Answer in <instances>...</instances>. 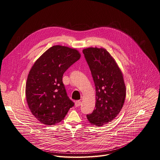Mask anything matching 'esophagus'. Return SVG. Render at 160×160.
Wrapping results in <instances>:
<instances>
[{"instance_id": "obj_1", "label": "esophagus", "mask_w": 160, "mask_h": 160, "mask_svg": "<svg viewBox=\"0 0 160 160\" xmlns=\"http://www.w3.org/2000/svg\"><path fill=\"white\" fill-rule=\"evenodd\" d=\"M75 105L76 107L80 106L81 105V101H76L75 103Z\"/></svg>"}]
</instances>
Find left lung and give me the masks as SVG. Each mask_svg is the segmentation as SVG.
<instances>
[{
    "label": "left lung",
    "instance_id": "8db88e82",
    "mask_svg": "<svg viewBox=\"0 0 160 160\" xmlns=\"http://www.w3.org/2000/svg\"><path fill=\"white\" fill-rule=\"evenodd\" d=\"M83 53L96 87V108L87 118L92 125L102 126L115 119L123 108L126 96L123 73L105 49L88 48Z\"/></svg>",
    "mask_w": 160,
    "mask_h": 160
}]
</instances>
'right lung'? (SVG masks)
<instances>
[{"label":"right lung","instance_id":"add662e5","mask_svg":"<svg viewBox=\"0 0 160 160\" xmlns=\"http://www.w3.org/2000/svg\"><path fill=\"white\" fill-rule=\"evenodd\" d=\"M80 57L77 49L57 45L32 66L26 83V98L33 115L42 124L59 123L74 106L67 96L62 76Z\"/></svg>","mask_w":160,"mask_h":160}]
</instances>
